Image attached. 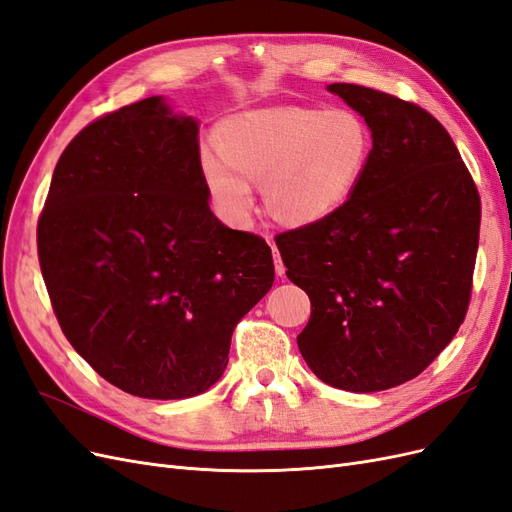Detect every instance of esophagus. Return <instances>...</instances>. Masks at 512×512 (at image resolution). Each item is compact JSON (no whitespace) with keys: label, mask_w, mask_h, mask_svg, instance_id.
<instances>
[{"label":"esophagus","mask_w":512,"mask_h":512,"mask_svg":"<svg viewBox=\"0 0 512 512\" xmlns=\"http://www.w3.org/2000/svg\"><path fill=\"white\" fill-rule=\"evenodd\" d=\"M271 247H273V262H275V273L282 277V275L286 273V267H284V262H282V256H280V252H277L275 243H271Z\"/></svg>","instance_id":"esophagus-1"}]
</instances>
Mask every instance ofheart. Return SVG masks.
I'll use <instances>...</instances> for the list:
<instances>
[{
	"mask_svg": "<svg viewBox=\"0 0 512 512\" xmlns=\"http://www.w3.org/2000/svg\"><path fill=\"white\" fill-rule=\"evenodd\" d=\"M220 156H203V175L230 220L245 222L262 179L275 220L305 226L337 211L361 183L374 136L350 108L277 106L226 119L215 132Z\"/></svg>",
	"mask_w": 512,
	"mask_h": 512,
	"instance_id": "heart-1",
	"label": "heart"
}]
</instances>
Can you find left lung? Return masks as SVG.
<instances>
[{
    "label": "left lung",
    "mask_w": 512,
    "mask_h": 512,
    "mask_svg": "<svg viewBox=\"0 0 512 512\" xmlns=\"http://www.w3.org/2000/svg\"><path fill=\"white\" fill-rule=\"evenodd\" d=\"M329 91L367 121V170L337 211L275 243L312 301L297 337L305 363L335 389L374 393L421 374L466 318L480 196L425 108L352 83Z\"/></svg>",
    "instance_id": "1"
}]
</instances>
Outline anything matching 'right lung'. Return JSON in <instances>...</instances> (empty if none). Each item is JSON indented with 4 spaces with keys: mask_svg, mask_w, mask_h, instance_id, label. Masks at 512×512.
Here are the masks:
<instances>
[{
    "mask_svg": "<svg viewBox=\"0 0 512 512\" xmlns=\"http://www.w3.org/2000/svg\"><path fill=\"white\" fill-rule=\"evenodd\" d=\"M198 123L145 98L91 121L61 153L38 258L61 331L117 389L205 393L239 320L273 284L254 232L209 209Z\"/></svg>",
    "mask_w": 512,
    "mask_h": 512,
    "instance_id": "add662e5",
    "label": "right lung"
}]
</instances>
